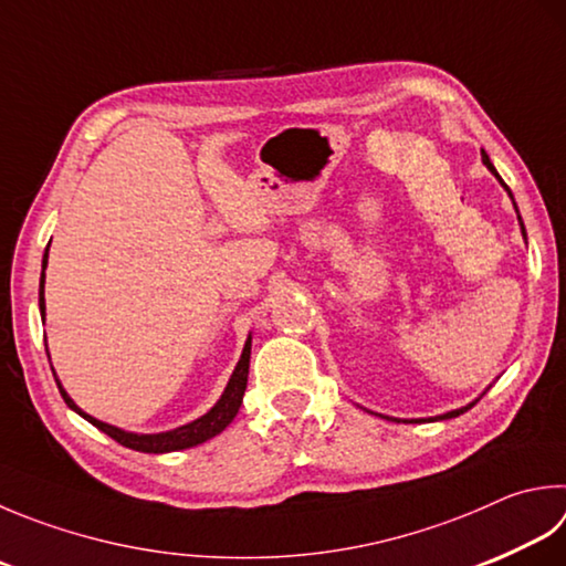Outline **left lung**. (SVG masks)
<instances>
[{"instance_id":"obj_1","label":"left lung","mask_w":566,"mask_h":566,"mask_svg":"<svg viewBox=\"0 0 566 566\" xmlns=\"http://www.w3.org/2000/svg\"><path fill=\"white\" fill-rule=\"evenodd\" d=\"M483 163L488 165V169H490V172H493L497 179H500V175L495 172V167L493 165H490V159H488V155H483ZM500 182H503V179H500ZM503 187L510 191V187L503 182ZM522 233H525V229H522ZM475 403V401H473ZM473 403H468V407H463V409H455V411H449V413H443V416H439V419H453V416H461L463 411H468V409H471L473 407Z\"/></svg>"}]
</instances>
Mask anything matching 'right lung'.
Instances as JSON below:
<instances>
[{
    "instance_id": "add662e5",
    "label": "right lung",
    "mask_w": 566,
    "mask_h": 566,
    "mask_svg": "<svg viewBox=\"0 0 566 566\" xmlns=\"http://www.w3.org/2000/svg\"><path fill=\"white\" fill-rule=\"evenodd\" d=\"M46 259L49 253H44V269H46ZM39 307H41V315H44L46 305H44V273H41V283H39ZM249 359H251V337L247 339V347H243V355L239 359L237 369H233V375L227 384V389H223L221 399L217 401V407L211 409L209 413L201 416V419L191 421L187 426H179L175 431H167V433H153V436H143V433H127L115 429L111 423H103L98 419H93V416L83 413L76 403L71 401V397L63 387L59 384V391L63 401L69 403L73 411H78L85 421H91L95 429H101L103 433H108L113 441H117L125 449H133V451H143V453H169V451H182V449H191V446L197 443H205L209 439H214L217 433H221L227 426L233 421V416L239 413V407L243 401V391H247V381H249Z\"/></svg>"
}]
</instances>
